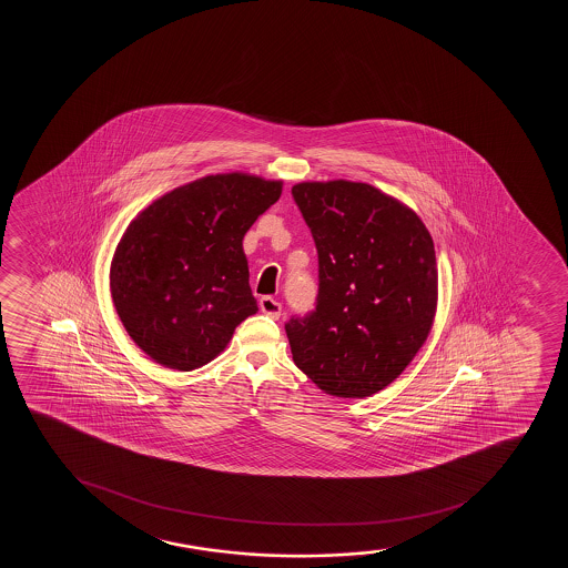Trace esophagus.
<instances>
[{
  "label": "esophagus",
  "instance_id": "obj_1",
  "mask_svg": "<svg viewBox=\"0 0 568 568\" xmlns=\"http://www.w3.org/2000/svg\"><path fill=\"white\" fill-rule=\"evenodd\" d=\"M260 308L261 313L267 314L271 318L278 320L281 318L282 305L278 301L273 300V297H261L260 300Z\"/></svg>",
  "mask_w": 568,
  "mask_h": 568
}]
</instances>
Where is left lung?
Segmentation results:
<instances>
[{"mask_svg": "<svg viewBox=\"0 0 568 568\" xmlns=\"http://www.w3.org/2000/svg\"><path fill=\"white\" fill-rule=\"evenodd\" d=\"M318 250L316 311L286 324L294 362L320 390L367 398L402 375L437 307L434 241L423 220L369 183L292 187Z\"/></svg>", "mask_w": 568, "mask_h": 568, "instance_id": "obj_1", "label": "left lung"}]
</instances>
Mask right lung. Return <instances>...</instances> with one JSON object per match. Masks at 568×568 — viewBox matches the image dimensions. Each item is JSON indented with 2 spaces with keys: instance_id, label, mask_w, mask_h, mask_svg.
<instances>
[{
  "instance_id": "1",
  "label": "right lung",
  "mask_w": 568,
  "mask_h": 568,
  "mask_svg": "<svg viewBox=\"0 0 568 568\" xmlns=\"http://www.w3.org/2000/svg\"><path fill=\"white\" fill-rule=\"evenodd\" d=\"M281 195V180L212 174L164 193L129 223L111 260V297L153 362L203 367L257 313L242 239Z\"/></svg>"
}]
</instances>
